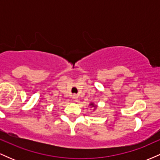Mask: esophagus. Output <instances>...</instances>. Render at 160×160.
<instances>
[{"label":"esophagus","instance_id":"obj_1","mask_svg":"<svg viewBox=\"0 0 160 160\" xmlns=\"http://www.w3.org/2000/svg\"><path fill=\"white\" fill-rule=\"evenodd\" d=\"M72 98H73V100H74V102H77V101H78V96L77 95L74 94L72 95Z\"/></svg>","mask_w":160,"mask_h":160}]
</instances>
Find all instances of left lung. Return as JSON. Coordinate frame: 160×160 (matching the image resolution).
I'll list each match as a JSON object with an SVG mask.
<instances>
[{
  "label": "left lung",
  "mask_w": 160,
  "mask_h": 160,
  "mask_svg": "<svg viewBox=\"0 0 160 160\" xmlns=\"http://www.w3.org/2000/svg\"><path fill=\"white\" fill-rule=\"evenodd\" d=\"M89 105L92 106V107H95V104H93V103H91V104H89Z\"/></svg>",
  "instance_id": "1"
}]
</instances>
